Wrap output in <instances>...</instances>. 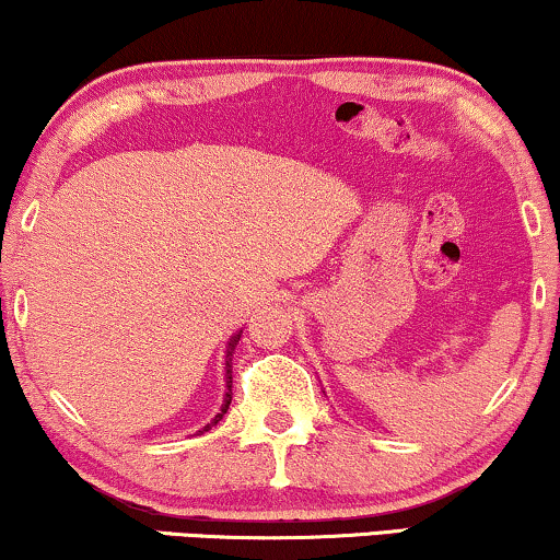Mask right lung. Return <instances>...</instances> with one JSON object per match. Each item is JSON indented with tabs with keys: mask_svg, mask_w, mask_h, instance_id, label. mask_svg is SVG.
<instances>
[{
	"mask_svg": "<svg viewBox=\"0 0 560 560\" xmlns=\"http://www.w3.org/2000/svg\"><path fill=\"white\" fill-rule=\"evenodd\" d=\"M240 336H242V330L240 334H234L232 338H230V343H226V355H224V378H226V388H224V404H222V409H220V415H217L212 421H209V424L201 429V432H209V429H212L217 421H220L224 415H226V409H230V404H232V351H234V346L240 343ZM199 432V434H201Z\"/></svg>",
	"mask_w": 560,
	"mask_h": 560,
	"instance_id": "add662e5",
	"label": "right lung"
}]
</instances>
